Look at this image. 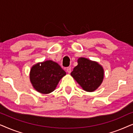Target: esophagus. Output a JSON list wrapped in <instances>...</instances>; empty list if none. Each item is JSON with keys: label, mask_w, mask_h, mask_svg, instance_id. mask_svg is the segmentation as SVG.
Segmentation results:
<instances>
[{"label": "esophagus", "mask_w": 133, "mask_h": 133, "mask_svg": "<svg viewBox=\"0 0 133 133\" xmlns=\"http://www.w3.org/2000/svg\"><path fill=\"white\" fill-rule=\"evenodd\" d=\"M66 72H68V74H70L71 71V67H68V68H66Z\"/></svg>", "instance_id": "34e87169"}]
</instances>
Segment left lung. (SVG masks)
Segmentation results:
<instances>
[{
    "mask_svg": "<svg viewBox=\"0 0 133 133\" xmlns=\"http://www.w3.org/2000/svg\"><path fill=\"white\" fill-rule=\"evenodd\" d=\"M77 63L71 72V75L83 90L88 92L95 91L103 81V67L96 62L84 57L79 58Z\"/></svg>",
    "mask_w": 133,
    "mask_h": 133,
    "instance_id": "8db88e82",
    "label": "left lung"
}]
</instances>
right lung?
<instances>
[{
	"instance_id": "add662e5",
	"label": "right lung",
	"mask_w": 133,
	"mask_h": 133,
	"mask_svg": "<svg viewBox=\"0 0 133 133\" xmlns=\"http://www.w3.org/2000/svg\"><path fill=\"white\" fill-rule=\"evenodd\" d=\"M66 72L52 61L36 63L30 70V79L34 88L42 94H49L55 90Z\"/></svg>"
}]
</instances>
